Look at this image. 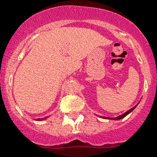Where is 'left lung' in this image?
Listing matches in <instances>:
<instances>
[{
    "label": "left lung",
    "mask_w": 157,
    "mask_h": 157,
    "mask_svg": "<svg viewBox=\"0 0 157 157\" xmlns=\"http://www.w3.org/2000/svg\"><path fill=\"white\" fill-rule=\"evenodd\" d=\"M139 103H138V104H139ZM138 104H136V105H135V106H134V107H132V108H130V109H129V110H128L127 112H124V113H123V114H122V115H120V116H118V117H102V116H101L100 117H101V118H103V119L114 120V121H117V120H121V119H122V118H124V117H126L127 115H129V113H130V112H133V111H134V110L135 109V107H136L137 106H138Z\"/></svg>",
    "instance_id": "1"
}]
</instances>
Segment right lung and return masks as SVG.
<instances>
[{"mask_svg": "<svg viewBox=\"0 0 157 157\" xmlns=\"http://www.w3.org/2000/svg\"><path fill=\"white\" fill-rule=\"evenodd\" d=\"M49 117H42V118H37V119H35L36 120V121H44V120H46Z\"/></svg>", "mask_w": 157, "mask_h": 157, "instance_id": "add662e5", "label": "right lung"}]
</instances>
